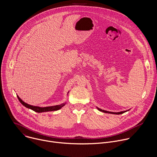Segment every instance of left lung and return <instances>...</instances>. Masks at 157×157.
<instances>
[{"label": "left lung", "mask_w": 157, "mask_h": 157, "mask_svg": "<svg viewBox=\"0 0 157 157\" xmlns=\"http://www.w3.org/2000/svg\"><path fill=\"white\" fill-rule=\"evenodd\" d=\"M98 109L99 110V111H101V112H103V113H110V114H123L124 113H125V112L129 110H125V111H121V112H119V113H113V112H109V111H107V110H102V109H101L98 107H97Z\"/></svg>", "instance_id": "left-lung-1"}]
</instances>
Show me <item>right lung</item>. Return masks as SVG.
<instances>
[{
    "instance_id": "right-lung-1",
    "label": "right lung",
    "mask_w": 157,
    "mask_h": 157,
    "mask_svg": "<svg viewBox=\"0 0 157 157\" xmlns=\"http://www.w3.org/2000/svg\"><path fill=\"white\" fill-rule=\"evenodd\" d=\"M69 93V92H68ZM17 98L19 100V101L21 102V104L24 105L25 107H26L27 108L30 109L32 110H33L35 112H36V113H44V112H48V111H55V110H58L59 109H60L62 107H63L66 103H63L60 105H53V106H49V107H38V106H34V105H32L30 104H28L27 103L24 102L22 101L18 96Z\"/></svg>"
}]
</instances>
